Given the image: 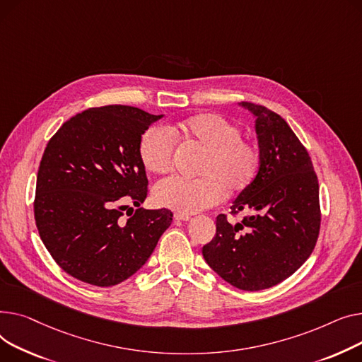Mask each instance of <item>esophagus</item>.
I'll return each instance as SVG.
<instances>
[{"label": "esophagus", "mask_w": 362, "mask_h": 362, "mask_svg": "<svg viewBox=\"0 0 362 362\" xmlns=\"http://www.w3.org/2000/svg\"><path fill=\"white\" fill-rule=\"evenodd\" d=\"M174 218H175L177 221H184V222H187V221H189V219H191V216H189V215H184V214H175V215H174Z\"/></svg>", "instance_id": "1"}]
</instances>
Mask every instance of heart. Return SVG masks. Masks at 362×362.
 Returning a JSON list of instances; mask_svg holds the SVG:
<instances>
[{"label": "heart", "mask_w": 362, "mask_h": 362, "mask_svg": "<svg viewBox=\"0 0 362 362\" xmlns=\"http://www.w3.org/2000/svg\"><path fill=\"white\" fill-rule=\"evenodd\" d=\"M243 136L240 125L219 114H199L168 125L146 130L139 143L143 166L152 174L171 171L175 140L194 144L204 151L197 165L199 178L171 177L153 188L159 207L191 215L214 207L228 194H238L257 178L262 153L259 146Z\"/></svg>", "instance_id": "1"}]
</instances>
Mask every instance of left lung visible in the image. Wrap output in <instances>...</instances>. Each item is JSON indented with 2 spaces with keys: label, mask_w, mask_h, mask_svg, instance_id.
I'll list each match as a JSON object with an SVG mask.
<instances>
[{
  "label": "left lung",
  "mask_w": 362,
  "mask_h": 362,
  "mask_svg": "<svg viewBox=\"0 0 362 362\" xmlns=\"http://www.w3.org/2000/svg\"><path fill=\"white\" fill-rule=\"evenodd\" d=\"M256 115L262 153L257 178L230 206L241 222L216 218V235L203 257L223 281L243 291L281 284L313 252L320 232L318 180L304 144L288 122L263 105L241 102Z\"/></svg>",
  "instance_id": "1"
}]
</instances>
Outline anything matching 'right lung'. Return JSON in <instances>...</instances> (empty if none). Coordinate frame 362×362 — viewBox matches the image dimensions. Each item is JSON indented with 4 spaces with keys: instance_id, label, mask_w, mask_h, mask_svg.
<instances>
[{
    "instance_id": "right-lung-1",
    "label": "right lung",
    "mask_w": 362,
    "mask_h": 362,
    "mask_svg": "<svg viewBox=\"0 0 362 362\" xmlns=\"http://www.w3.org/2000/svg\"><path fill=\"white\" fill-rule=\"evenodd\" d=\"M160 117L125 105L89 108L48 141L37 169L35 221L52 259L73 278L95 286L124 282L171 225V210L140 207L148 181L139 143ZM127 201L138 209L125 220Z\"/></svg>"
}]
</instances>
